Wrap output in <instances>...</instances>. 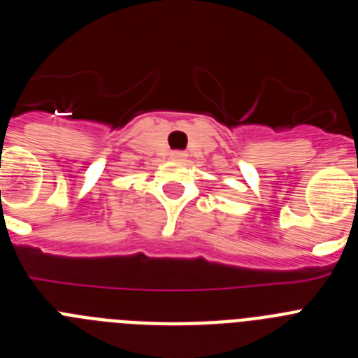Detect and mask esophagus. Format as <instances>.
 I'll list each match as a JSON object with an SVG mask.
<instances>
[{"label": "esophagus", "instance_id": "esophagus-1", "mask_svg": "<svg viewBox=\"0 0 358 358\" xmlns=\"http://www.w3.org/2000/svg\"><path fill=\"white\" fill-rule=\"evenodd\" d=\"M186 157V154L185 152H181V150H176V152H172V159H176V161H182Z\"/></svg>", "mask_w": 358, "mask_h": 358}]
</instances>
